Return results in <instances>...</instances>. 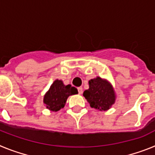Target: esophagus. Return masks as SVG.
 Masks as SVG:
<instances>
[{
  "label": "esophagus",
  "mask_w": 155,
  "mask_h": 155,
  "mask_svg": "<svg viewBox=\"0 0 155 155\" xmlns=\"http://www.w3.org/2000/svg\"><path fill=\"white\" fill-rule=\"evenodd\" d=\"M78 94H81L82 92H83V89H82L81 87H78Z\"/></svg>",
  "instance_id": "1"
}]
</instances>
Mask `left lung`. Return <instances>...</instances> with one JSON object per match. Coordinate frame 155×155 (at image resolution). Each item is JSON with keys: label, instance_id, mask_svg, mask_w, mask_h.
Instances as JSON below:
<instances>
[{"label": "left lung", "instance_id": "8db88e82", "mask_svg": "<svg viewBox=\"0 0 155 155\" xmlns=\"http://www.w3.org/2000/svg\"><path fill=\"white\" fill-rule=\"evenodd\" d=\"M89 88L83 95L91 108L99 111H107L114 105L116 94L113 85L106 79L96 77L88 81Z\"/></svg>", "mask_w": 155, "mask_h": 155}]
</instances>
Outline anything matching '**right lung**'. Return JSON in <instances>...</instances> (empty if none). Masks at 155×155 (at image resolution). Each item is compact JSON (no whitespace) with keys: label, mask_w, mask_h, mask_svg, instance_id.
<instances>
[{"label":"right lung","mask_w":155,"mask_h":155,"mask_svg":"<svg viewBox=\"0 0 155 155\" xmlns=\"http://www.w3.org/2000/svg\"><path fill=\"white\" fill-rule=\"evenodd\" d=\"M78 93L76 87L71 84L65 85L63 81L57 79L53 81L43 97V103L49 110L57 112L64 107L70 95Z\"/></svg>","instance_id":"right-lung-1"}]
</instances>
